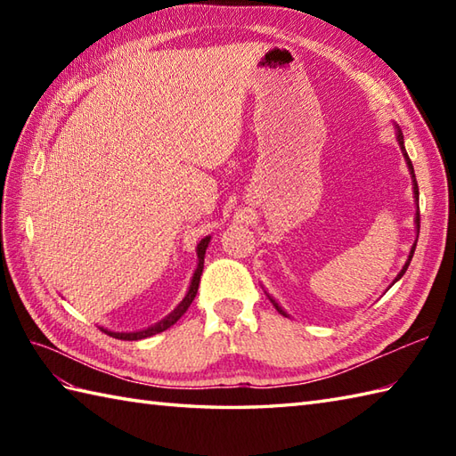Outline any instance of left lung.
I'll return each instance as SVG.
<instances>
[{
    "label": "left lung",
    "mask_w": 456,
    "mask_h": 456,
    "mask_svg": "<svg viewBox=\"0 0 456 456\" xmlns=\"http://www.w3.org/2000/svg\"><path fill=\"white\" fill-rule=\"evenodd\" d=\"M398 142H400V147H402V152H403V157H405V162H408V167H410V172H411V180H413V193H415V201H418V209H419V188H418V180H415V172H413V164H411V160H410V157H408V152H405V147H403V134L398 131ZM415 225H418V235H419V211L415 213ZM413 253H415V245L411 247V253H410V258H408V263H405V266L402 268V273L398 274V278L395 280H400L403 274H405V270H408V266H410V260H411V256H413ZM270 302H273V305L278 309L280 314H282L284 317H288V314L284 312L282 307H280L273 297H270Z\"/></svg>",
    "instance_id": "left-lung-1"
}]
</instances>
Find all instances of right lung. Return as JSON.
<instances>
[{
	"instance_id": "obj_1",
	"label": "right lung",
	"mask_w": 456,
	"mask_h": 456,
	"mask_svg": "<svg viewBox=\"0 0 456 456\" xmlns=\"http://www.w3.org/2000/svg\"><path fill=\"white\" fill-rule=\"evenodd\" d=\"M208 245H209V237L200 240V245H198V258H200V263H198V268H196V274H193V278H191V284H190V289H188L186 297L182 299V304H180L176 309H174V312H172L168 317H164L160 323L152 325V327H149V329H144V331H137V333H113V331H108V329H102V331L111 335L113 338H121V341H139V338H147V337H152V335H157V333H162L164 329H168V327H172L174 323H176L178 319L188 312V307L191 305L193 297H196V294H198L200 276H201V273H203V256H206Z\"/></svg>"
}]
</instances>
